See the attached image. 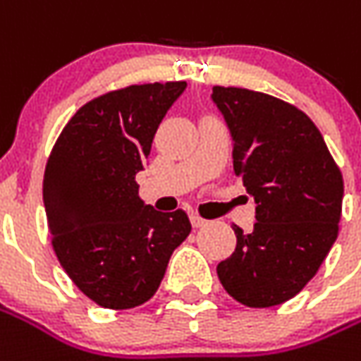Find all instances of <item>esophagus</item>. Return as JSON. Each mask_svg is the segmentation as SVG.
<instances>
[{
  "label": "esophagus",
  "mask_w": 361,
  "mask_h": 361,
  "mask_svg": "<svg viewBox=\"0 0 361 361\" xmlns=\"http://www.w3.org/2000/svg\"><path fill=\"white\" fill-rule=\"evenodd\" d=\"M191 224H193L195 228H203V226L209 224V221H205L203 216H199V215H191Z\"/></svg>",
  "instance_id": "34e87169"
}]
</instances>
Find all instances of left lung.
<instances>
[{
  "instance_id": "obj_1",
  "label": "left lung",
  "mask_w": 361,
  "mask_h": 361,
  "mask_svg": "<svg viewBox=\"0 0 361 361\" xmlns=\"http://www.w3.org/2000/svg\"><path fill=\"white\" fill-rule=\"evenodd\" d=\"M233 137L234 173L256 201L250 234L216 266L226 293L254 309L281 305L319 271L338 236L344 181L303 111L244 87H213Z\"/></svg>"
}]
</instances>
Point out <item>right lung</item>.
Instances as JSON below:
<instances>
[{
	"mask_svg": "<svg viewBox=\"0 0 361 361\" xmlns=\"http://www.w3.org/2000/svg\"><path fill=\"white\" fill-rule=\"evenodd\" d=\"M185 82L128 85L75 111L50 152L42 201L60 266L105 309H133L158 291L173 250L191 233L178 209L138 197L158 125Z\"/></svg>",
	"mask_w": 361,
	"mask_h": 361,
	"instance_id": "add662e5",
	"label": "right lung"
}]
</instances>
